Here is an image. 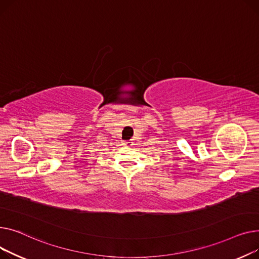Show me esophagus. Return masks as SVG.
Instances as JSON below:
<instances>
[{
  "label": "esophagus",
  "mask_w": 259,
  "mask_h": 259,
  "mask_svg": "<svg viewBox=\"0 0 259 259\" xmlns=\"http://www.w3.org/2000/svg\"><path fill=\"white\" fill-rule=\"evenodd\" d=\"M122 145H124V146H132L133 145V141L132 140H124V141H122Z\"/></svg>",
  "instance_id": "34e87169"
}]
</instances>
